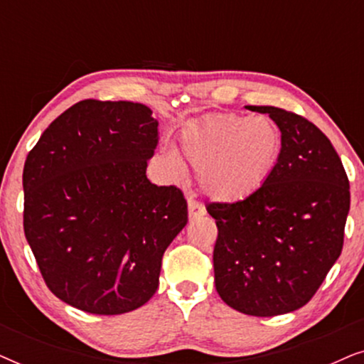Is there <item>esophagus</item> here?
Here are the masks:
<instances>
[{
	"label": "esophagus",
	"instance_id": "1",
	"mask_svg": "<svg viewBox=\"0 0 364 364\" xmlns=\"http://www.w3.org/2000/svg\"><path fill=\"white\" fill-rule=\"evenodd\" d=\"M187 205H188V217H191V218L202 217L203 213H205V208H203L202 203H198L197 200H193V198H188Z\"/></svg>",
	"mask_w": 364,
	"mask_h": 364
}]
</instances>
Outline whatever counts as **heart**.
Masks as SVG:
<instances>
[{
  "instance_id": "1",
  "label": "heart",
  "mask_w": 364,
  "mask_h": 364,
  "mask_svg": "<svg viewBox=\"0 0 364 364\" xmlns=\"http://www.w3.org/2000/svg\"><path fill=\"white\" fill-rule=\"evenodd\" d=\"M282 129L270 117L210 114L188 126L181 136L182 156L197 171L203 196L218 203H238L260 191L280 164ZM167 166L183 172V162L167 151Z\"/></svg>"
}]
</instances>
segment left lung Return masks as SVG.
I'll list each match as a JSON object with an SVG mask.
<instances>
[{
    "label": "left lung",
    "mask_w": 364,
    "mask_h": 364,
    "mask_svg": "<svg viewBox=\"0 0 364 364\" xmlns=\"http://www.w3.org/2000/svg\"><path fill=\"white\" fill-rule=\"evenodd\" d=\"M247 109L268 114L285 146L255 196L207 203L218 228L215 288L233 310L277 316L306 305L340 257L350 182L330 139L315 124L273 106Z\"/></svg>",
    "instance_id": "8db88e82"
}]
</instances>
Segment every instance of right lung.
Masks as SVG:
<instances>
[{"instance_id": "right-lung-1", "label": "right lung", "mask_w": 364, "mask_h": 364, "mask_svg": "<svg viewBox=\"0 0 364 364\" xmlns=\"http://www.w3.org/2000/svg\"><path fill=\"white\" fill-rule=\"evenodd\" d=\"M157 126L144 104L86 99L28 154L24 235L49 290L77 310L121 315L147 303L187 225L183 193L146 176Z\"/></svg>"}]
</instances>
